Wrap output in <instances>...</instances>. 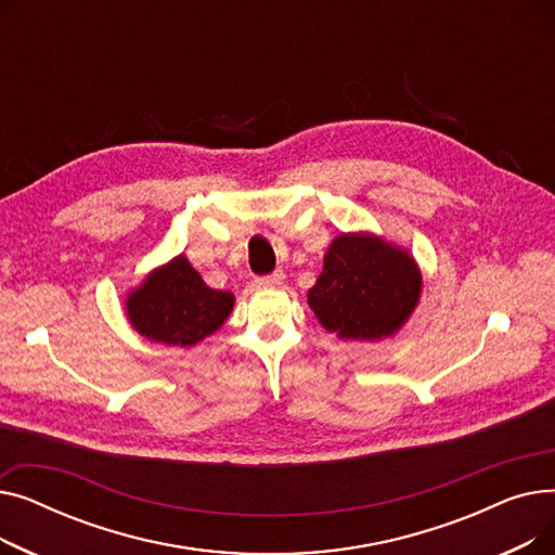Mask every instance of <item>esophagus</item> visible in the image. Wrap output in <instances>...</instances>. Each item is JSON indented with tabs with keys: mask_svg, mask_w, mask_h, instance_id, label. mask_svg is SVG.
<instances>
[{
	"mask_svg": "<svg viewBox=\"0 0 555 555\" xmlns=\"http://www.w3.org/2000/svg\"><path fill=\"white\" fill-rule=\"evenodd\" d=\"M283 279H285L283 270H276V272H272V274H268V276L256 279V283H258V285H266V287H276V285L283 283Z\"/></svg>",
	"mask_w": 555,
	"mask_h": 555,
	"instance_id": "1",
	"label": "esophagus"
}]
</instances>
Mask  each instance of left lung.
Returning <instances> with one entry per match:
<instances>
[{"label":"left lung","mask_w":555,"mask_h":555,"mask_svg":"<svg viewBox=\"0 0 555 555\" xmlns=\"http://www.w3.org/2000/svg\"><path fill=\"white\" fill-rule=\"evenodd\" d=\"M423 274L414 254L371 231L339 233L308 289L317 322L339 339L393 337L414 314Z\"/></svg>","instance_id":"left-lung-1"}]
</instances>
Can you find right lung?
Instances as JSON below:
<instances>
[{
  "label": "right lung",
  "instance_id": "1",
  "mask_svg": "<svg viewBox=\"0 0 555 555\" xmlns=\"http://www.w3.org/2000/svg\"><path fill=\"white\" fill-rule=\"evenodd\" d=\"M236 297L214 289L184 254L151 270L128 289L126 317L141 337L166 346H195L214 335L233 310Z\"/></svg>",
  "mask_w": 555,
  "mask_h": 555
}]
</instances>
